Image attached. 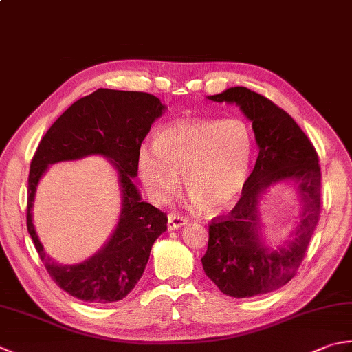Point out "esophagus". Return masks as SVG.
I'll list each match as a JSON object with an SVG mask.
<instances>
[{"label":"esophagus","mask_w":352,"mask_h":352,"mask_svg":"<svg viewBox=\"0 0 352 352\" xmlns=\"http://www.w3.org/2000/svg\"><path fill=\"white\" fill-rule=\"evenodd\" d=\"M188 223V219L183 218V216L177 214V213H170L168 216V228L169 230H178L182 228L183 226H186Z\"/></svg>","instance_id":"obj_1"}]
</instances>
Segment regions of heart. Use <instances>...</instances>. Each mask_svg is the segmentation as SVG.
I'll list each match as a JSON object with an SVG mask.
<instances>
[{
	"mask_svg": "<svg viewBox=\"0 0 352 352\" xmlns=\"http://www.w3.org/2000/svg\"><path fill=\"white\" fill-rule=\"evenodd\" d=\"M254 140L243 119H198L164 126L154 149L140 148L138 170L148 195L166 201L180 189L208 214L233 208L250 178Z\"/></svg>",
	"mask_w": 352,
	"mask_h": 352,
	"instance_id": "1",
	"label": "heart"
}]
</instances>
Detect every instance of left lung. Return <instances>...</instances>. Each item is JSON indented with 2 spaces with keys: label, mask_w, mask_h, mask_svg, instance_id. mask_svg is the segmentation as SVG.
<instances>
[{
  "label": "left lung",
  "mask_w": 352,
  "mask_h": 352,
  "mask_svg": "<svg viewBox=\"0 0 352 352\" xmlns=\"http://www.w3.org/2000/svg\"><path fill=\"white\" fill-rule=\"evenodd\" d=\"M208 100L241 107L252 122L258 157L233 210L216 216L208 226V246L201 261L222 294L265 295L294 278L307 252L320 214L319 157L300 125L266 96L236 86ZM284 179L298 183L305 208L294 241L269 250L259 239L256 204L269 185Z\"/></svg>",
  "instance_id": "1"
}]
</instances>
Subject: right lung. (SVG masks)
I'll return each mask as SVG.
<instances>
[{
  "label": "right lung",
  "mask_w": 352,
  "mask_h": 352,
  "mask_svg": "<svg viewBox=\"0 0 352 352\" xmlns=\"http://www.w3.org/2000/svg\"><path fill=\"white\" fill-rule=\"evenodd\" d=\"M164 106L146 92L98 89L76 101L50 126L33 155L28 174L27 228L50 276L81 301H121L136 286L155 239L166 231L168 216L142 201L133 183L140 145ZM104 155L116 164L123 192L120 222L107 246L78 265H58L46 253L32 226L36 183L48 164Z\"/></svg>",
  "instance_id": "add662e5"
}]
</instances>
